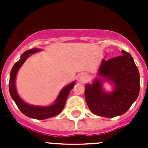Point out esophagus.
Returning a JSON list of instances; mask_svg holds the SVG:
<instances>
[{"mask_svg":"<svg viewBox=\"0 0 148 148\" xmlns=\"http://www.w3.org/2000/svg\"><path fill=\"white\" fill-rule=\"evenodd\" d=\"M87 78H88V75H87V73H82L79 74L78 75V78H79V81L81 82H84L87 80Z\"/></svg>","mask_w":148,"mask_h":148,"instance_id":"obj_1","label":"esophagus"}]
</instances>
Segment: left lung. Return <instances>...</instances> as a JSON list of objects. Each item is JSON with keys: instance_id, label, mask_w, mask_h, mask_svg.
Segmentation results:
<instances>
[{"instance_id": "8db88e82", "label": "left lung", "mask_w": 148, "mask_h": 148, "mask_svg": "<svg viewBox=\"0 0 148 148\" xmlns=\"http://www.w3.org/2000/svg\"><path fill=\"white\" fill-rule=\"evenodd\" d=\"M122 55L105 61L102 60L98 75L92 84L85 86L84 95L89 109L99 116L113 118L123 115L136 100L140 90L139 72L133 57L126 51ZM114 84L112 93L102 88L103 81Z\"/></svg>"}]
</instances>
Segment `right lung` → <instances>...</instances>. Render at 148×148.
<instances>
[{"mask_svg": "<svg viewBox=\"0 0 148 148\" xmlns=\"http://www.w3.org/2000/svg\"><path fill=\"white\" fill-rule=\"evenodd\" d=\"M40 49H29L21 55L20 60L15 63L10 73V82H9V89H10V93L12 99L15 101V104L18 106V109L21 111V113L25 116H28L29 118L35 119H46L51 118L53 116H56L61 113L66 103V100L68 97V95L70 93V90L75 86V82H72L70 84H68L65 87L61 90L60 93L58 94V97L56 99L54 104L46 107L41 106H33L27 104L20 98L17 92L16 87H15V78L18 71L23 65L24 61L27 59L30 55L37 53L40 51Z\"/></svg>", "mask_w": 148, "mask_h": 148, "instance_id": "add662e5", "label": "right lung"}]
</instances>
